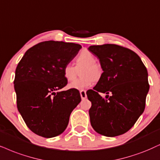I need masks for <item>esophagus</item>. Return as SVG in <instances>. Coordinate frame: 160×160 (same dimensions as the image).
<instances>
[{"instance_id":"1","label":"esophagus","mask_w":160,"mask_h":160,"mask_svg":"<svg viewBox=\"0 0 160 160\" xmlns=\"http://www.w3.org/2000/svg\"><path fill=\"white\" fill-rule=\"evenodd\" d=\"M80 97H81L82 100H85V99H86L87 95H86V91H83V90L80 91Z\"/></svg>"}]
</instances>
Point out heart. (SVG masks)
Returning <instances> with one entry per match:
<instances>
[{"mask_svg":"<svg viewBox=\"0 0 160 160\" xmlns=\"http://www.w3.org/2000/svg\"><path fill=\"white\" fill-rule=\"evenodd\" d=\"M76 67L72 64H66L62 68L64 78L68 81H73L77 76V68L83 67L80 71V75L82 78L78 79L68 85L71 89L82 91L90 88L94 83V80H98L102 74V69L99 64L96 62V58L90 52L84 50L76 58Z\"/></svg>","mask_w":160,"mask_h":160,"instance_id":"obj_1","label":"heart"}]
</instances>
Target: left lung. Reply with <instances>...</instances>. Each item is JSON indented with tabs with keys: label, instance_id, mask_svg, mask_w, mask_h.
Segmentation results:
<instances>
[{
	"label": "left lung",
	"instance_id": "1",
	"mask_svg": "<svg viewBox=\"0 0 160 160\" xmlns=\"http://www.w3.org/2000/svg\"><path fill=\"white\" fill-rule=\"evenodd\" d=\"M88 49L98 58L103 71L93 90L86 92L92 102L91 125L106 137L125 134L145 110L149 91L148 71L134 52L122 46L103 44ZM100 92L112 95L105 99Z\"/></svg>",
	"mask_w": 160,
	"mask_h": 160
}]
</instances>
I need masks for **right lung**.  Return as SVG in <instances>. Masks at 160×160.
I'll return each instance as SVG.
<instances>
[{
  "label": "right lung",
  "mask_w": 160,
  "mask_h": 160,
  "mask_svg": "<svg viewBox=\"0 0 160 160\" xmlns=\"http://www.w3.org/2000/svg\"><path fill=\"white\" fill-rule=\"evenodd\" d=\"M80 48L76 43L42 42L28 49L18 63L14 80L18 109L35 134L46 138L62 134L81 101L78 90L58 92L67 84L62 68Z\"/></svg>",
  "instance_id": "add662e5"
}]
</instances>
